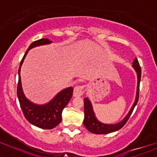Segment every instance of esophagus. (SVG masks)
<instances>
[{
	"label": "esophagus",
	"instance_id": "34e87169",
	"mask_svg": "<svg viewBox=\"0 0 157 157\" xmlns=\"http://www.w3.org/2000/svg\"><path fill=\"white\" fill-rule=\"evenodd\" d=\"M86 91V86L85 85H78L76 86L74 89V96H80Z\"/></svg>",
	"mask_w": 157,
	"mask_h": 157
}]
</instances>
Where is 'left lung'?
<instances>
[{"instance_id":"left-lung-1","label":"left lung","mask_w":157,"mask_h":157,"mask_svg":"<svg viewBox=\"0 0 157 157\" xmlns=\"http://www.w3.org/2000/svg\"><path fill=\"white\" fill-rule=\"evenodd\" d=\"M133 67L136 71L137 74V95H136V99L134 102V105L131 107V110L129 111L128 114L126 115L125 118L119 123H117L115 124H102V123L99 122L97 119H96L95 114L93 112V107H92L91 103H90V100L87 98L84 99V120H83V124L86 127V129L91 133L96 134H109V133L114 132L118 130L121 129L128 120L129 119L130 116H131V113H132L133 110H134V107L137 105V102L139 99V91H140V77H141V68H140V64L138 62V60L137 58L134 59V62H133Z\"/></svg>"}]
</instances>
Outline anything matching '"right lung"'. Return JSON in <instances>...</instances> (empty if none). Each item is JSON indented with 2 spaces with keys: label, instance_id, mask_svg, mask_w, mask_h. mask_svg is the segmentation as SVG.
<instances>
[{
  "label": "right lung",
  "instance_id": "obj_1",
  "mask_svg": "<svg viewBox=\"0 0 157 157\" xmlns=\"http://www.w3.org/2000/svg\"><path fill=\"white\" fill-rule=\"evenodd\" d=\"M51 42L52 41L48 39H41L31 43L26 50L23 59L20 61L18 71L19 80L17 93L23 115L29 123L42 129H52L61 122V112L72 97L73 88L68 87L63 90L51 102L45 105H39L33 104L28 100L23 94L20 80V66L23 64V59L29 49L39 45H46Z\"/></svg>",
  "mask_w": 157,
  "mask_h": 157
}]
</instances>
